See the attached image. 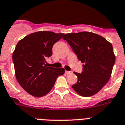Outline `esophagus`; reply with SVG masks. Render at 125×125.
I'll use <instances>...</instances> for the list:
<instances>
[{
    "mask_svg": "<svg viewBox=\"0 0 125 125\" xmlns=\"http://www.w3.org/2000/svg\"><path fill=\"white\" fill-rule=\"evenodd\" d=\"M65 73L67 74H72V73H73V72L72 71H65Z\"/></svg>",
    "mask_w": 125,
    "mask_h": 125,
    "instance_id": "esophagus-1",
    "label": "esophagus"
}]
</instances>
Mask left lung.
<instances>
[{
  "label": "left lung",
  "mask_w": 125,
  "mask_h": 125,
  "mask_svg": "<svg viewBox=\"0 0 125 125\" xmlns=\"http://www.w3.org/2000/svg\"><path fill=\"white\" fill-rule=\"evenodd\" d=\"M63 39L71 45L83 63L82 74L74 72L76 83L72 85L79 95L92 96L98 93L111 76L115 56L112 43L99 34L91 32L67 33Z\"/></svg>",
  "instance_id": "obj_1"
}]
</instances>
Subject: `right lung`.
<instances>
[{
  "instance_id": "obj_1",
  "label": "right lung",
  "mask_w": 125,
  "mask_h": 125,
  "mask_svg": "<svg viewBox=\"0 0 125 125\" xmlns=\"http://www.w3.org/2000/svg\"><path fill=\"white\" fill-rule=\"evenodd\" d=\"M52 31H38L20 40L13 52L15 76L20 86L34 97H42L51 91L63 68L47 67L54 43L63 36Z\"/></svg>"
}]
</instances>
